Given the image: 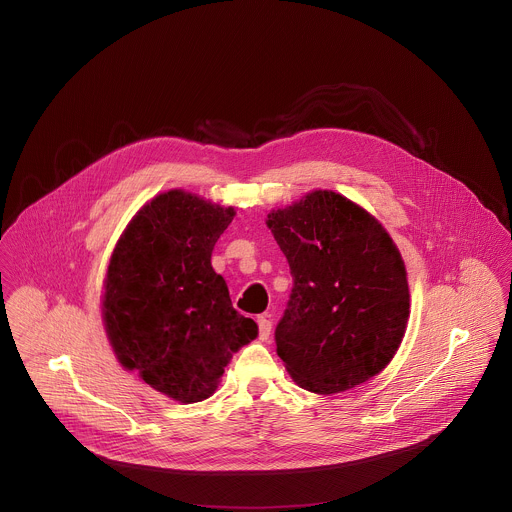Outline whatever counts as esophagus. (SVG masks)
<instances>
[{"label": "esophagus", "mask_w": 512, "mask_h": 512, "mask_svg": "<svg viewBox=\"0 0 512 512\" xmlns=\"http://www.w3.org/2000/svg\"><path fill=\"white\" fill-rule=\"evenodd\" d=\"M257 324H259V338L265 342V340H269V336H271V328H273V322L269 320V316H257Z\"/></svg>", "instance_id": "esophagus-1"}]
</instances>
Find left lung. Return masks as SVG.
Masks as SVG:
<instances>
[{
  "instance_id": "1",
  "label": "left lung",
  "mask_w": 512,
  "mask_h": 512,
  "mask_svg": "<svg viewBox=\"0 0 512 512\" xmlns=\"http://www.w3.org/2000/svg\"><path fill=\"white\" fill-rule=\"evenodd\" d=\"M293 291L275 330L277 354L314 394H338L380 374L406 334L402 255L366 209L328 190L271 211Z\"/></svg>"
}]
</instances>
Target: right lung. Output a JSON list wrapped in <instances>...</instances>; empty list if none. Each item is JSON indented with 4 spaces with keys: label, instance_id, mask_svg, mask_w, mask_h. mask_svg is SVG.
Segmentation results:
<instances>
[{
    "label": "right lung",
    "instance_id": "right-lung-1",
    "mask_svg": "<svg viewBox=\"0 0 512 512\" xmlns=\"http://www.w3.org/2000/svg\"><path fill=\"white\" fill-rule=\"evenodd\" d=\"M233 215L182 190L160 194L128 223L106 271L104 328L118 362L182 404L209 398L233 352L259 334L211 267Z\"/></svg>",
    "mask_w": 512,
    "mask_h": 512
}]
</instances>
